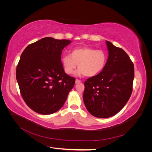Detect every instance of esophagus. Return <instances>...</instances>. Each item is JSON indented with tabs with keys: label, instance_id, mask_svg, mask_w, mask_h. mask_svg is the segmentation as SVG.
<instances>
[{
	"label": "esophagus",
	"instance_id": "obj_1",
	"mask_svg": "<svg viewBox=\"0 0 152 152\" xmlns=\"http://www.w3.org/2000/svg\"><path fill=\"white\" fill-rule=\"evenodd\" d=\"M80 82H81V80H80L79 79H76L75 80V84H79V83H80Z\"/></svg>",
	"mask_w": 152,
	"mask_h": 152
}]
</instances>
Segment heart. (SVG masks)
Masks as SVG:
<instances>
[{
  "label": "heart",
  "mask_w": 152,
  "mask_h": 152,
  "mask_svg": "<svg viewBox=\"0 0 152 152\" xmlns=\"http://www.w3.org/2000/svg\"><path fill=\"white\" fill-rule=\"evenodd\" d=\"M107 54L103 50L88 47L77 48L72 50L70 54H65L61 58L64 70L67 74L74 72L77 65L78 75L93 77L98 75L104 68Z\"/></svg>",
  "instance_id": "obj_1"
}]
</instances>
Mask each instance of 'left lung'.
Masks as SVG:
<instances>
[{
	"label": "left lung",
	"mask_w": 152,
	"mask_h": 152,
	"mask_svg": "<svg viewBox=\"0 0 152 152\" xmlns=\"http://www.w3.org/2000/svg\"><path fill=\"white\" fill-rule=\"evenodd\" d=\"M108 57L103 70L85 82L83 99L88 112L98 118L115 115L124 108L132 91L134 64L124 50L106 41Z\"/></svg>",
	"instance_id": "1"
}]
</instances>
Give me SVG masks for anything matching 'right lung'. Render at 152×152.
Returning <instances> with one entry per match:
<instances>
[{"instance_id": "right-lung-1", "label": "right lung", "mask_w": 152, "mask_h": 152, "mask_svg": "<svg viewBox=\"0 0 152 152\" xmlns=\"http://www.w3.org/2000/svg\"><path fill=\"white\" fill-rule=\"evenodd\" d=\"M72 42L45 37L27 46L16 68V80L23 99L34 112L54 113L66 102L75 79L64 71L62 50Z\"/></svg>"}]
</instances>
